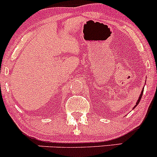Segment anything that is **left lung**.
I'll use <instances>...</instances> for the list:
<instances>
[{
    "label": "left lung",
    "mask_w": 157,
    "mask_h": 157,
    "mask_svg": "<svg viewBox=\"0 0 157 157\" xmlns=\"http://www.w3.org/2000/svg\"><path fill=\"white\" fill-rule=\"evenodd\" d=\"M143 93H144V89H143V90H142V92H141V94H140V97H139V99H138V100H137V102H136V105H135V106L134 107V109L135 108L136 106H137V105H138V103L139 102H140V99H141V97H142V96H143Z\"/></svg>",
    "instance_id": "8db88e82"
}]
</instances>
